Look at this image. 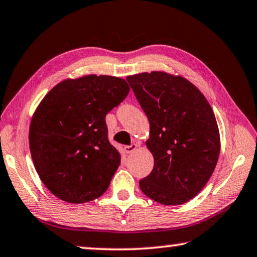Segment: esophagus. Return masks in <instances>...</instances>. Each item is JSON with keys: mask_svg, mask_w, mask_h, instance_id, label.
<instances>
[{"mask_svg": "<svg viewBox=\"0 0 257 257\" xmlns=\"http://www.w3.org/2000/svg\"><path fill=\"white\" fill-rule=\"evenodd\" d=\"M137 147H138V145H137V144H135V143H133V144L124 146V152H125V153H127V154H129V153H133L134 151H136V150H137Z\"/></svg>", "mask_w": 257, "mask_h": 257, "instance_id": "1", "label": "esophagus"}]
</instances>
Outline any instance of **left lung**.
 Here are the masks:
<instances>
[{
	"instance_id": "left-lung-1",
	"label": "left lung",
	"mask_w": 257,
	"mask_h": 257,
	"mask_svg": "<svg viewBox=\"0 0 257 257\" xmlns=\"http://www.w3.org/2000/svg\"><path fill=\"white\" fill-rule=\"evenodd\" d=\"M127 80L150 121L146 145L154 156L153 170L139 187L164 205L188 202L206 185L219 159L220 134L211 105L182 77L153 71Z\"/></svg>"
}]
</instances>
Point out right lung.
<instances>
[{"instance_id":"1","label":"right lung","mask_w":257,"mask_h":257,"mask_svg":"<svg viewBox=\"0 0 257 257\" xmlns=\"http://www.w3.org/2000/svg\"><path fill=\"white\" fill-rule=\"evenodd\" d=\"M127 81L88 75L64 80L43 98L30 122L29 147L43 184L64 202L105 193L120 165L105 116L127 97Z\"/></svg>"}]
</instances>
